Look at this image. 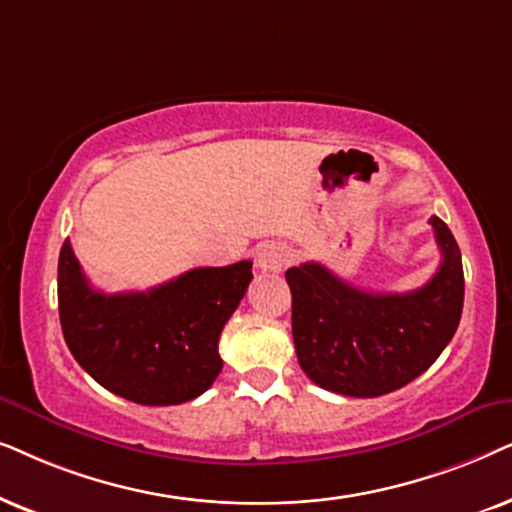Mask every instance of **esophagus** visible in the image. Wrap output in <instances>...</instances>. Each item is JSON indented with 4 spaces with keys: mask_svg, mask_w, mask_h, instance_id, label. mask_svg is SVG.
<instances>
[{
    "mask_svg": "<svg viewBox=\"0 0 512 512\" xmlns=\"http://www.w3.org/2000/svg\"><path fill=\"white\" fill-rule=\"evenodd\" d=\"M285 264H288V250L281 243H264L257 250V267L269 274H281Z\"/></svg>",
    "mask_w": 512,
    "mask_h": 512,
    "instance_id": "esophagus-1",
    "label": "esophagus"
}]
</instances>
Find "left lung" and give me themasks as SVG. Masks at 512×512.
Returning <instances> with one entry per match:
<instances>
[{
	"mask_svg": "<svg viewBox=\"0 0 512 512\" xmlns=\"http://www.w3.org/2000/svg\"><path fill=\"white\" fill-rule=\"evenodd\" d=\"M431 227L440 269L403 295L358 290L318 262L285 271L297 360L313 384L377 398L424 374L452 342L463 309L461 250L440 217Z\"/></svg>",
	"mask_w": 512,
	"mask_h": 512,
	"instance_id": "obj_1",
	"label": "left lung"
}]
</instances>
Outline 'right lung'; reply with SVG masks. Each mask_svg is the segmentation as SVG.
<instances>
[{
	"label": "right lung",
	"mask_w": 512,
	"mask_h": 512,
	"mask_svg": "<svg viewBox=\"0 0 512 512\" xmlns=\"http://www.w3.org/2000/svg\"><path fill=\"white\" fill-rule=\"evenodd\" d=\"M252 281V262L201 267L147 292L93 290L70 241L58 260L67 349L107 391L138 405L199 398L222 370V327Z\"/></svg>",
	"instance_id": "right-lung-1"
}]
</instances>
